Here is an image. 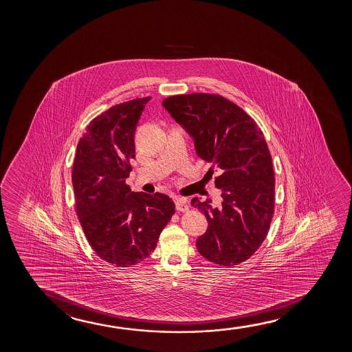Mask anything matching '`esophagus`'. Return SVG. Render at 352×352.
Segmentation results:
<instances>
[{"label": "esophagus", "mask_w": 352, "mask_h": 352, "mask_svg": "<svg viewBox=\"0 0 352 352\" xmlns=\"http://www.w3.org/2000/svg\"><path fill=\"white\" fill-rule=\"evenodd\" d=\"M175 208L178 212H186L188 209V199L184 197L175 198Z\"/></svg>", "instance_id": "obj_1"}]
</instances>
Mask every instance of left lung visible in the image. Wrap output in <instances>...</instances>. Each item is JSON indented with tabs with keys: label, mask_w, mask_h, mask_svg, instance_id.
<instances>
[{
	"label": "left lung",
	"mask_w": 352,
	"mask_h": 352,
	"mask_svg": "<svg viewBox=\"0 0 352 352\" xmlns=\"http://www.w3.org/2000/svg\"><path fill=\"white\" fill-rule=\"evenodd\" d=\"M162 106L192 138L198 157L219 174L220 207L209 198L191 201L208 220L207 232L196 241L198 252L217 265L244 262L265 241L274 212V172L262 131L219 95H178Z\"/></svg>",
	"instance_id": "left-lung-1"
}]
</instances>
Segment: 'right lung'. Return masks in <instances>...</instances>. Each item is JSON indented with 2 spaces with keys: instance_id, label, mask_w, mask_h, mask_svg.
<instances>
[{
  "instance_id": "obj_1",
  "label": "right lung",
  "mask_w": 352,
  "mask_h": 352,
  "mask_svg": "<svg viewBox=\"0 0 352 352\" xmlns=\"http://www.w3.org/2000/svg\"><path fill=\"white\" fill-rule=\"evenodd\" d=\"M150 97L111 107L89 124L72 169L76 210L89 244L102 260L129 267L149 257L174 214L167 195L131 191L135 132Z\"/></svg>"
}]
</instances>
